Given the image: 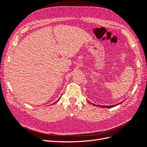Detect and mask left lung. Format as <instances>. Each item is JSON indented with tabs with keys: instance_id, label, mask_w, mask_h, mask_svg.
Instances as JSON below:
<instances>
[{
	"instance_id": "8db88e82",
	"label": "left lung",
	"mask_w": 147,
	"mask_h": 147,
	"mask_svg": "<svg viewBox=\"0 0 147 147\" xmlns=\"http://www.w3.org/2000/svg\"><path fill=\"white\" fill-rule=\"evenodd\" d=\"M121 103H123V102H121V103H118V104H117V105H110V106H104V105H95V104H93V103H91V104H92V105H94V106H96V107H101V108H112V107H116V106H117V105H118L121 104Z\"/></svg>"
}]
</instances>
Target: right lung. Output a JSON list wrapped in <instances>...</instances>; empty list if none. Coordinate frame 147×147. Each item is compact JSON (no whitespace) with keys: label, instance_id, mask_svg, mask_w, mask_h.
<instances>
[{"label":"right lung","instance_id":"obj_1","mask_svg":"<svg viewBox=\"0 0 147 147\" xmlns=\"http://www.w3.org/2000/svg\"><path fill=\"white\" fill-rule=\"evenodd\" d=\"M60 98H59V99H60ZM56 102H55V103H56Z\"/></svg>","mask_w":147,"mask_h":147}]
</instances>
